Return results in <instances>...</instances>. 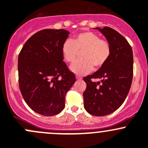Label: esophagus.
<instances>
[{
  "mask_svg": "<svg viewBox=\"0 0 148 148\" xmlns=\"http://www.w3.org/2000/svg\"><path fill=\"white\" fill-rule=\"evenodd\" d=\"M82 78H83V77H82L81 76H78V75H77V76H76V79H77V80H82Z\"/></svg>",
  "mask_w": 148,
  "mask_h": 148,
  "instance_id": "1",
  "label": "esophagus"
}]
</instances>
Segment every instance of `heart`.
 I'll list each match as a JSON object with an SVG mask.
<instances>
[{
  "label": "heart",
  "instance_id": "b5f03b06",
  "mask_svg": "<svg viewBox=\"0 0 148 148\" xmlns=\"http://www.w3.org/2000/svg\"><path fill=\"white\" fill-rule=\"evenodd\" d=\"M64 60L73 63L79 52H82L81 58L71 65V69L77 75H85L103 68L109 60L112 53L111 45L107 40L100 39L92 32H83L76 35L73 40H67L61 48Z\"/></svg>",
  "mask_w": 148,
  "mask_h": 148
}]
</instances>
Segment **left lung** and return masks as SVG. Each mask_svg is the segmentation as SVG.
Wrapping results in <instances>:
<instances>
[{"label":"left lung","mask_w":148,"mask_h":148,"mask_svg":"<svg viewBox=\"0 0 148 148\" xmlns=\"http://www.w3.org/2000/svg\"><path fill=\"white\" fill-rule=\"evenodd\" d=\"M96 29L106 36L112 53L103 68L83 77L87 85L83 100L87 112L104 116L119 108L128 94L133 76V55L129 42L116 30L110 27ZM95 79L101 81L95 82Z\"/></svg>","instance_id":"obj_1"}]
</instances>
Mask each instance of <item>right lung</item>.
Segmentation results:
<instances>
[{
  "instance_id": "obj_1",
  "label": "right lung",
  "mask_w": 148,
  "mask_h": 148,
  "mask_svg": "<svg viewBox=\"0 0 148 148\" xmlns=\"http://www.w3.org/2000/svg\"><path fill=\"white\" fill-rule=\"evenodd\" d=\"M69 32L44 29L24 44L18 55L19 88L27 105L37 113L53 116L65 107V95L75 82L62 55Z\"/></svg>"
}]
</instances>
